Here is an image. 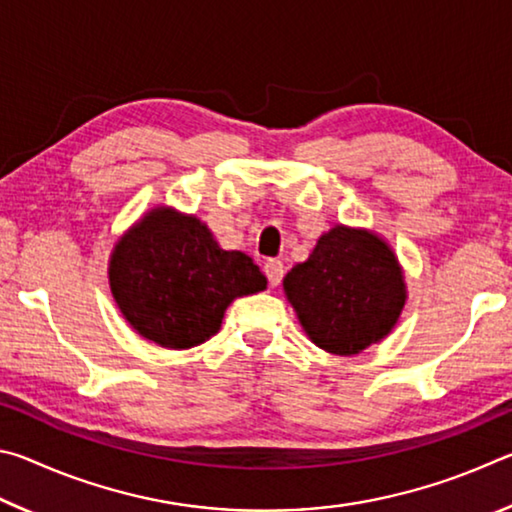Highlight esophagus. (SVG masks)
<instances>
[{
  "instance_id": "34e87169",
  "label": "esophagus",
  "mask_w": 512,
  "mask_h": 512,
  "mask_svg": "<svg viewBox=\"0 0 512 512\" xmlns=\"http://www.w3.org/2000/svg\"><path fill=\"white\" fill-rule=\"evenodd\" d=\"M264 273L268 277V282H271V287H277V284L282 282V275H284V264L280 259H268L264 264Z\"/></svg>"
}]
</instances>
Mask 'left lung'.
<instances>
[{"label": "left lung", "instance_id": "8db88e82", "mask_svg": "<svg viewBox=\"0 0 512 512\" xmlns=\"http://www.w3.org/2000/svg\"><path fill=\"white\" fill-rule=\"evenodd\" d=\"M282 284L309 339L339 357L391 334L406 302L402 266L391 246L375 232L348 225L325 232Z\"/></svg>", "mask_w": 512, "mask_h": 512}]
</instances>
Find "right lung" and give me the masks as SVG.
Masks as SVG:
<instances>
[{"instance_id": "obj_1", "label": "right lung", "mask_w": 512, "mask_h": 512, "mask_svg": "<svg viewBox=\"0 0 512 512\" xmlns=\"http://www.w3.org/2000/svg\"><path fill=\"white\" fill-rule=\"evenodd\" d=\"M110 291L137 334L187 350L219 332L235 298L266 289L248 255L223 250L192 214L155 207L110 255Z\"/></svg>"}]
</instances>
